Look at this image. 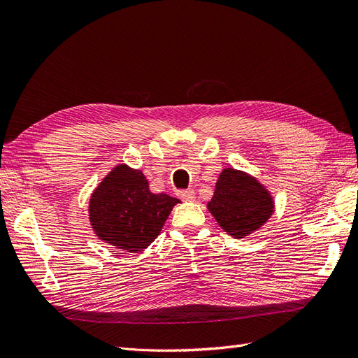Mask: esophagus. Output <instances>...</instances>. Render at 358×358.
Returning a JSON list of instances; mask_svg holds the SVG:
<instances>
[{
    "instance_id": "1",
    "label": "esophagus",
    "mask_w": 358,
    "mask_h": 358,
    "mask_svg": "<svg viewBox=\"0 0 358 358\" xmlns=\"http://www.w3.org/2000/svg\"><path fill=\"white\" fill-rule=\"evenodd\" d=\"M180 199H182L183 201H192L194 199H196V192H194V189L182 191V192H180Z\"/></svg>"
}]
</instances>
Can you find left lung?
<instances>
[{
  "label": "left lung",
  "instance_id": "8db88e82",
  "mask_svg": "<svg viewBox=\"0 0 358 358\" xmlns=\"http://www.w3.org/2000/svg\"><path fill=\"white\" fill-rule=\"evenodd\" d=\"M208 209L227 234L242 239L267 222L275 203L263 183L230 167L224 169L216 180Z\"/></svg>",
  "mask_w": 358,
  "mask_h": 358
}]
</instances>
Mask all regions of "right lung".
<instances>
[{"instance_id": "1", "label": "right lung", "mask_w": 358, "mask_h": 358, "mask_svg": "<svg viewBox=\"0 0 358 358\" xmlns=\"http://www.w3.org/2000/svg\"><path fill=\"white\" fill-rule=\"evenodd\" d=\"M179 201L164 192H150L142 171L119 164L94 189L90 222L100 241L138 252L157 239Z\"/></svg>"}]
</instances>
